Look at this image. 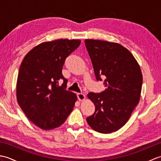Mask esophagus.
<instances>
[{
    "instance_id": "1",
    "label": "esophagus",
    "mask_w": 161,
    "mask_h": 161,
    "mask_svg": "<svg viewBox=\"0 0 161 161\" xmlns=\"http://www.w3.org/2000/svg\"><path fill=\"white\" fill-rule=\"evenodd\" d=\"M77 97H78V100L80 101H83L86 99V96H85L84 94L80 93H77Z\"/></svg>"
}]
</instances>
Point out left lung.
Here are the masks:
<instances>
[{
    "label": "left lung",
    "instance_id": "1",
    "mask_svg": "<svg viewBox=\"0 0 161 161\" xmlns=\"http://www.w3.org/2000/svg\"><path fill=\"white\" fill-rule=\"evenodd\" d=\"M84 42L96 80L104 78L106 87L101 93L88 94L95 111L86 121L97 132L116 131L129 120L141 98V68L133 54L120 44L94 39Z\"/></svg>",
    "mask_w": 161,
    "mask_h": 161
}]
</instances>
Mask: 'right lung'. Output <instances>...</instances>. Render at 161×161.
<instances>
[{"label": "right lung", "mask_w": 161, "mask_h": 161, "mask_svg": "<svg viewBox=\"0 0 161 161\" xmlns=\"http://www.w3.org/2000/svg\"><path fill=\"white\" fill-rule=\"evenodd\" d=\"M80 40L57 39L43 42L26 54L20 66L16 97L27 118L38 127L50 130L61 126L73 111L77 97L67 91L62 75L66 57ZM61 78L64 83L58 85Z\"/></svg>", "instance_id": "1"}]
</instances>
